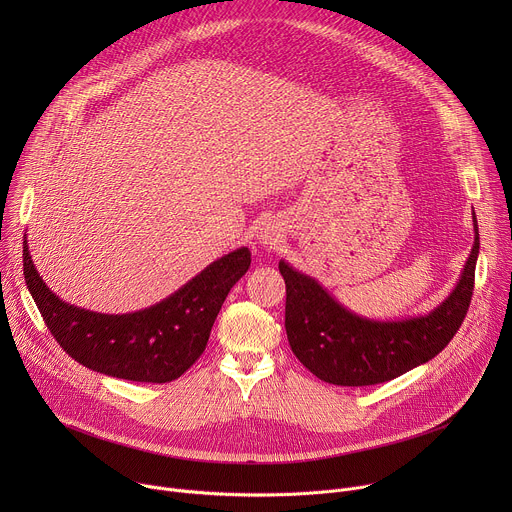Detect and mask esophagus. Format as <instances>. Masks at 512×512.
Instances as JSON below:
<instances>
[{
  "label": "esophagus",
  "instance_id": "esophagus-1",
  "mask_svg": "<svg viewBox=\"0 0 512 512\" xmlns=\"http://www.w3.org/2000/svg\"><path fill=\"white\" fill-rule=\"evenodd\" d=\"M279 239V233H277V227H271V225H263L257 233V241L261 245H275Z\"/></svg>",
  "mask_w": 512,
  "mask_h": 512
}]
</instances>
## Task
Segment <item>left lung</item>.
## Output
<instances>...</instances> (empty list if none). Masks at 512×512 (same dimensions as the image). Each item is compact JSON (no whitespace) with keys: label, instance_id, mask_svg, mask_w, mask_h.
<instances>
[{"label":"left lung","instance_id":"left-lung-1","mask_svg":"<svg viewBox=\"0 0 512 512\" xmlns=\"http://www.w3.org/2000/svg\"><path fill=\"white\" fill-rule=\"evenodd\" d=\"M474 247L452 294L425 316L379 322L340 306L310 275L279 261L285 279V332L291 350L318 379L340 387L391 381L440 354L460 330L470 308L480 249Z\"/></svg>","mask_w":512,"mask_h":512}]
</instances>
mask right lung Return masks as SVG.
<instances>
[{"mask_svg":"<svg viewBox=\"0 0 512 512\" xmlns=\"http://www.w3.org/2000/svg\"><path fill=\"white\" fill-rule=\"evenodd\" d=\"M249 265L251 251L241 247L210 263L156 306L119 316L97 314L52 294L24 241L26 285L62 350L91 371L135 383H170L192 367L231 287Z\"/></svg>","mask_w":512,"mask_h":512,"instance_id":"obj_1","label":"right lung"}]
</instances>
